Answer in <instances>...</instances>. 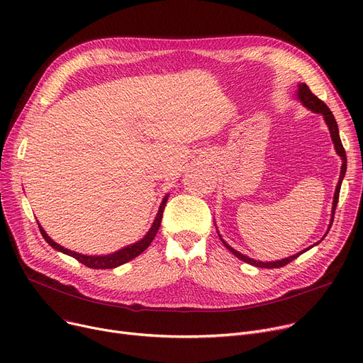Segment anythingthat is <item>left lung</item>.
Here are the masks:
<instances>
[{"label":"left lung","instance_id":"left-lung-1","mask_svg":"<svg viewBox=\"0 0 363 363\" xmlns=\"http://www.w3.org/2000/svg\"><path fill=\"white\" fill-rule=\"evenodd\" d=\"M296 99H297V100H298L304 107H306L308 110H311V111H313V113H318V114H320V116L323 118V121H325V123H327V126H328V129H330L331 140H333V143H334V148H335L337 155H338V156H340V159H341L340 178H338V184H337V186H335V193H334V199H333L331 220H330V225H328V230H327V233H325V235H327V234H328V231H330L331 225H333V219H334V213H335V207H337V203H338V196H340L341 182H342V178H345V175H346V169H347V157H346V151H345V148H342V144H341V140H340L338 126H337V122H335V119H334V114H333V111L327 107V104L323 103V101H320V100L316 97L315 94H312V91L309 89V86H308L306 84H298V85H297ZM218 234H219V231H218ZM325 235L322 237V240L325 238ZM219 238H220V241L223 242V245L226 247V249L230 250L235 257H238L240 260H242V262H245V263H249V264L256 266V268H266V269L281 268V266H285L287 263L293 262V260H294V259H297L300 255H303L304 252H308V250L311 249V247H315L316 244H319V242H320V241H318V242H315L313 245H311L309 249H304V250H301V252H298V253H296V255H293V256H290V257H285V259H281V260H274V262H262V260H255V259H252V257H249V256H245V255H242V253L237 252L235 249H233V247L222 238V235H220V234H219Z\"/></svg>","mask_w":363,"mask_h":363}]
</instances>
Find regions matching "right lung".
I'll return each instance as SVG.
<instances>
[{
    "instance_id": "right-lung-1",
    "label": "right lung",
    "mask_w": 363,
    "mask_h": 363,
    "mask_svg": "<svg viewBox=\"0 0 363 363\" xmlns=\"http://www.w3.org/2000/svg\"><path fill=\"white\" fill-rule=\"evenodd\" d=\"M169 199V194H166L159 206V211H157V215L155 218V222H152L151 228L148 230V233L137 242L133 244H129L126 247H123V249L114 252V253H110V255H103V256H88V255H82V253H76V252H72L69 249H65L63 245L57 244L54 240H51L48 237V234L44 231V228L38 223V226H40V231L44 237V240L52 247L54 250L60 252V253H65L67 256H72L74 257L76 260H79L81 263H84L85 266H88V268H92V269H113V268H118V266L132 260L133 257H137L138 255H141L147 247L151 244V241L155 240L159 228H160V223H162V216H163V208L166 206V201Z\"/></svg>"
}]
</instances>
